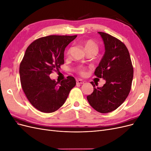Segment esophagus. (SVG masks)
<instances>
[{
  "instance_id": "obj_1",
  "label": "esophagus",
  "mask_w": 151,
  "mask_h": 151,
  "mask_svg": "<svg viewBox=\"0 0 151 151\" xmlns=\"http://www.w3.org/2000/svg\"><path fill=\"white\" fill-rule=\"evenodd\" d=\"M84 81H83V80H81V79L76 81L77 84H84Z\"/></svg>"
}]
</instances>
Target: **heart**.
Instances as JSON below:
<instances>
[{
    "instance_id": "b5f03b06",
    "label": "heart",
    "mask_w": 151,
    "mask_h": 151,
    "mask_svg": "<svg viewBox=\"0 0 151 151\" xmlns=\"http://www.w3.org/2000/svg\"><path fill=\"white\" fill-rule=\"evenodd\" d=\"M84 46L86 50V52L91 51V50H93V51H96L97 52L98 51V45L92 40H87L84 41ZM69 53H70V50L68 49L67 52V54L68 55L69 54ZM76 71L81 76H85L86 75V68L83 67H78L76 69Z\"/></svg>"
}]
</instances>
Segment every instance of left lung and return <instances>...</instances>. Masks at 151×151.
<instances>
[{"instance_id": "obj_1", "label": "left lung", "mask_w": 151, "mask_h": 151, "mask_svg": "<svg viewBox=\"0 0 151 151\" xmlns=\"http://www.w3.org/2000/svg\"><path fill=\"white\" fill-rule=\"evenodd\" d=\"M103 38L105 53L94 74L106 80L101 88L93 86V93L87 96L89 104L95 110L106 113L115 110L129 95L134 76L129 52L120 40L103 32H98Z\"/></svg>"}]
</instances>
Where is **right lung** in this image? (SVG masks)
I'll return each instance as SVG.
<instances>
[{"instance_id":"1","label":"right lung","mask_w":151,"mask_h":151,"mask_svg":"<svg viewBox=\"0 0 151 151\" xmlns=\"http://www.w3.org/2000/svg\"><path fill=\"white\" fill-rule=\"evenodd\" d=\"M77 35H50L36 39L27 48L19 66L21 87L28 101L43 113L57 111L76 84L74 77L61 82L50 75L64 63L65 48Z\"/></svg>"}]
</instances>
